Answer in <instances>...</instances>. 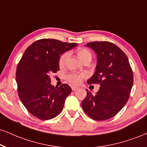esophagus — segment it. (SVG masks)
Returning a JSON list of instances; mask_svg holds the SVG:
<instances>
[{"instance_id":"34e87169","label":"esophagus","mask_w":147,"mask_h":147,"mask_svg":"<svg viewBox=\"0 0 147 147\" xmlns=\"http://www.w3.org/2000/svg\"><path fill=\"white\" fill-rule=\"evenodd\" d=\"M71 89H72V90H74V91H76V90H78L79 88L77 87V86H72Z\"/></svg>"}]
</instances>
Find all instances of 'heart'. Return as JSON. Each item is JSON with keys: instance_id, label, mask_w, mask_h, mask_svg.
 <instances>
[{"instance_id": "heart-1", "label": "heart", "mask_w": 147, "mask_h": 147, "mask_svg": "<svg viewBox=\"0 0 147 147\" xmlns=\"http://www.w3.org/2000/svg\"><path fill=\"white\" fill-rule=\"evenodd\" d=\"M69 55V52H65L61 56V58L59 59V65L61 66H63V65H65V62H66L67 59H68ZM78 56L79 59L81 60V61H83L85 58L91 57V53L89 50H88L87 49L85 48H82L80 49V50L78 51ZM86 75L85 74H75L72 73L69 74L67 76V80L70 83L73 84H79L82 82L83 79L84 78H86Z\"/></svg>"}]
</instances>
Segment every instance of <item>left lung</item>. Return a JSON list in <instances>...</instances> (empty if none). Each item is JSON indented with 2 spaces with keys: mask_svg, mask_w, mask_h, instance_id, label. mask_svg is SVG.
Returning <instances> with one entry per match:
<instances>
[{
  "mask_svg": "<svg viewBox=\"0 0 147 147\" xmlns=\"http://www.w3.org/2000/svg\"><path fill=\"white\" fill-rule=\"evenodd\" d=\"M97 54V63L88 84H98L95 95L86 90L82 108L88 117L95 121L112 118L123 108L129 97L134 83L133 71L126 54L109 41L86 43Z\"/></svg>",
  "mask_w": 147,
  "mask_h": 147,
  "instance_id": "obj_1",
  "label": "left lung"
}]
</instances>
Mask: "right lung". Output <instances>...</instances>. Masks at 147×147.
<instances>
[{"instance_id":"add662e5","label":"right lung","mask_w":147,"mask_h":147,"mask_svg":"<svg viewBox=\"0 0 147 147\" xmlns=\"http://www.w3.org/2000/svg\"><path fill=\"white\" fill-rule=\"evenodd\" d=\"M77 45L54 39H39L27 48L18 63V95L26 110L38 119H52L62 111L71 88L67 84L54 87L50 76L59 70L60 55Z\"/></svg>"}]
</instances>
